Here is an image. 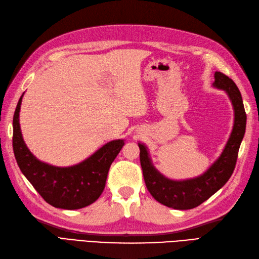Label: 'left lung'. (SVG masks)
Segmentation results:
<instances>
[{
  "label": "left lung",
  "instance_id": "obj_1",
  "mask_svg": "<svg viewBox=\"0 0 259 259\" xmlns=\"http://www.w3.org/2000/svg\"><path fill=\"white\" fill-rule=\"evenodd\" d=\"M213 86L228 94L234 109V124L221 155L202 175L184 181L169 180L152 164L148 148L143 143H138L147 188L156 201L166 207L177 210L196 208L222 188L233 174L238 149L246 129V112L241 92L229 76L215 72Z\"/></svg>",
  "mask_w": 259,
  "mask_h": 259
}]
</instances>
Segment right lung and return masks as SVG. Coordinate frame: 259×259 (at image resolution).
Listing matches in <instances>:
<instances>
[{"label": "right lung", "mask_w": 259, "mask_h": 259, "mask_svg": "<svg viewBox=\"0 0 259 259\" xmlns=\"http://www.w3.org/2000/svg\"><path fill=\"white\" fill-rule=\"evenodd\" d=\"M23 95L13 118V150L22 173L45 201L54 207L66 210L88 207L102 195L110 165L124 140L118 139L106 143L86 160L72 166H54L39 161L26 147L19 125Z\"/></svg>", "instance_id": "add662e5"}]
</instances>
